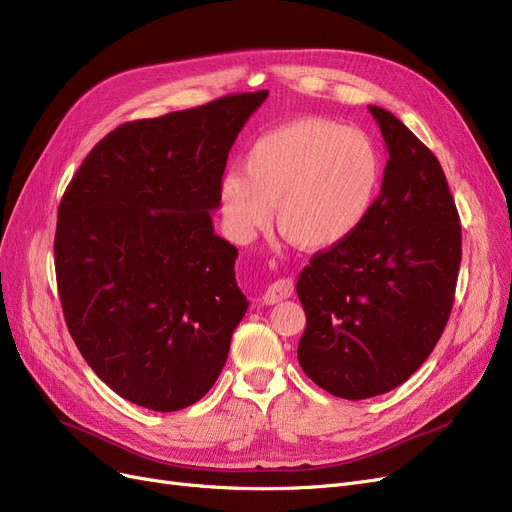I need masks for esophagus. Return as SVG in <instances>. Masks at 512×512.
Here are the masks:
<instances>
[{"mask_svg": "<svg viewBox=\"0 0 512 512\" xmlns=\"http://www.w3.org/2000/svg\"><path fill=\"white\" fill-rule=\"evenodd\" d=\"M291 295H293V280L280 278V280L272 282V285L266 289V293H263V304L274 306V304H278V301L287 299Z\"/></svg>", "mask_w": 512, "mask_h": 512, "instance_id": "1", "label": "esophagus"}]
</instances>
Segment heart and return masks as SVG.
<instances>
[{
    "mask_svg": "<svg viewBox=\"0 0 512 512\" xmlns=\"http://www.w3.org/2000/svg\"><path fill=\"white\" fill-rule=\"evenodd\" d=\"M244 173L219 183L227 234L249 242L270 219L301 249H329L371 215L384 181V156L371 135L327 118L276 126L249 147Z\"/></svg>",
    "mask_w": 512,
    "mask_h": 512,
    "instance_id": "obj_1",
    "label": "heart"
}]
</instances>
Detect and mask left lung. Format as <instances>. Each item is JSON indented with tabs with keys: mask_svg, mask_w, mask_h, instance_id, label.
I'll return each instance as SVG.
<instances>
[{
	"mask_svg": "<svg viewBox=\"0 0 512 512\" xmlns=\"http://www.w3.org/2000/svg\"><path fill=\"white\" fill-rule=\"evenodd\" d=\"M388 149L382 192L358 230L297 278L310 380L361 401L407 382L447 325L462 230L439 160L390 111L369 105Z\"/></svg>",
	"mask_w": 512,
	"mask_h": 512,
	"instance_id": "1",
	"label": "left lung"
}]
</instances>
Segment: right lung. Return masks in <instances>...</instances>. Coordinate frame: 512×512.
Returning a JSON list of instances; mask_svg holds the SVG:
<instances>
[{
	"instance_id": "1",
	"label": "right lung",
	"mask_w": 512,
	"mask_h": 512,
	"mask_svg": "<svg viewBox=\"0 0 512 512\" xmlns=\"http://www.w3.org/2000/svg\"><path fill=\"white\" fill-rule=\"evenodd\" d=\"M268 90L128 122L59 206L56 285L84 361L122 399L179 411L213 388L249 308L215 234L227 156Z\"/></svg>"
}]
</instances>
